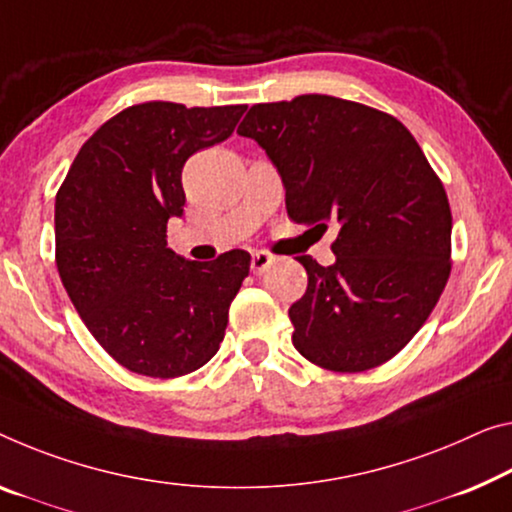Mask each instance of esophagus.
Here are the masks:
<instances>
[{
	"instance_id": "1",
	"label": "esophagus",
	"mask_w": 512,
	"mask_h": 512,
	"mask_svg": "<svg viewBox=\"0 0 512 512\" xmlns=\"http://www.w3.org/2000/svg\"><path fill=\"white\" fill-rule=\"evenodd\" d=\"M272 263H274V256L270 254V251H263V249L256 251V254L251 256V272L263 274Z\"/></svg>"
}]
</instances>
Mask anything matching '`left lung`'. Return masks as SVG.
Instances as JSON below:
<instances>
[{
    "instance_id": "1",
    "label": "left lung",
    "mask_w": 512,
    "mask_h": 512,
    "mask_svg": "<svg viewBox=\"0 0 512 512\" xmlns=\"http://www.w3.org/2000/svg\"><path fill=\"white\" fill-rule=\"evenodd\" d=\"M238 135L277 167L293 222L338 231L332 265L297 258L309 274L288 309L297 352L334 373L396 357L451 274V206L412 132L375 107L309 93L254 105Z\"/></svg>"
}]
</instances>
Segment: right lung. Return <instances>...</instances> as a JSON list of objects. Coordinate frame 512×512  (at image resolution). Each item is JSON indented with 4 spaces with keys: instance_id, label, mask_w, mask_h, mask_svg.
<instances>
[{
    "instance_id": "obj_1",
    "label": "right lung",
    "mask_w": 512,
    "mask_h": 512,
    "mask_svg": "<svg viewBox=\"0 0 512 512\" xmlns=\"http://www.w3.org/2000/svg\"><path fill=\"white\" fill-rule=\"evenodd\" d=\"M247 105L125 107L84 141L54 203L57 270L93 338L123 368L180 377L215 357L251 256L210 263L167 247L187 157L229 139Z\"/></svg>"
}]
</instances>
